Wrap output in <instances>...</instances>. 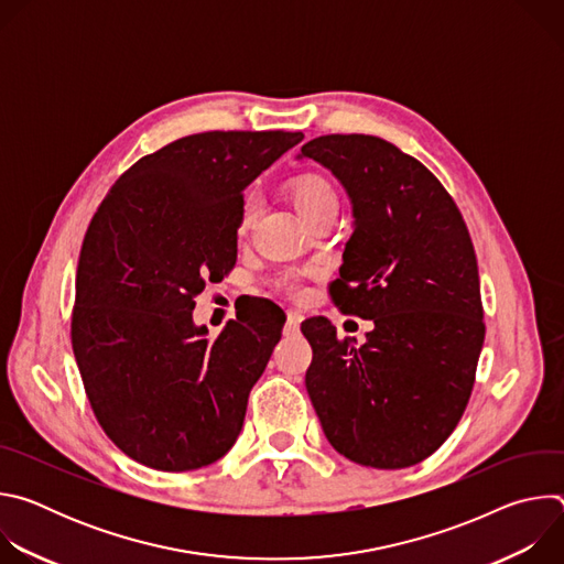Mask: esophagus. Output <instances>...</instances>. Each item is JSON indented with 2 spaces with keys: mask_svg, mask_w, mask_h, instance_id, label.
Listing matches in <instances>:
<instances>
[{
  "mask_svg": "<svg viewBox=\"0 0 564 564\" xmlns=\"http://www.w3.org/2000/svg\"><path fill=\"white\" fill-rule=\"evenodd\" d=\"M301 321H303V314H301V312H288V321H285V328H283V333H285V335H294V333H299V328H301Z\"/></svg>",
  "mask_w": 564,
  "mask_h": 564,
  "instance_id": "34e87169",
  "label": "esophagus"
}]
</instances>
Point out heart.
<instances>
[{
	"label": "heart",
	"mask_w": 564,
	"mask_h": 564,
	"mask_svg": "<svg viewBox=\"0 0 564 564\" xmlns=\"http://www.w3.org/2000/svg\"><path fill=\"white\" fill-rule=\"evenodd\" d=\"M292 196H294V205L299 209V214L305 218V223H312L318 216H326V214H337L339 212V194L335 189V185L318 176V174H301L292 181ZM259 196L257 194H248L243 200V207H240V231H246L259 212ZM281 285L285 290H296V281L292 276H285L281 281Z\"/></svg>",
	"instance_id": "1"
}]
</instances>
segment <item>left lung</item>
Wrapping results in <instances>:
<instances>
[{"mask_svg":"<svg viewBox=\"0 0 564 564\" xmlns=\"http://www.w3.org/2000/svg\"><path fill=\"white\" fill-rule=\"evenodd\" d=\"M296 158L326 167L352 205L333 296L375 324L355 346L337 339L328 318L305 321L310 401L350 462L413 466L455 431L485 344L468 229L420 160L377 135H321Z\"/></svg>","mask_w":564,"mask_h":564,"instance_id":"left-lung-1","label":"left lung"}]
</instances>
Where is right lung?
<instances>
[{
    "instance_id": "obj_1",
    "label": "right lung",
    "mask_w": 564,
    "mask_h": 564,
    "mask_svg": "<svg viewBox=\"0 0 564 564\" xmlns=\"http://www.w3.org/2000/svg\"><path fill=\"white\" fill-rule=\"evenodd\" d=\"M290 131H207L158 149L120 176L79 250L73 355L111 442L155 470L220 459L285 314L259 299L218 337L196 296L236 263L246 187L299 144Z\"/></svg>"
}]
</instances>
